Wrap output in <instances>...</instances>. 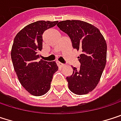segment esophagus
<instances>
[{
  "mask_svg": "<svg viewBox=\"0 0 121 121\" xmlns=\"http://www.w3.org/2000/svg\"><path fill=\"white\" fill-rule=\"evenodd\" d=\"M58 66H60V67H63V66H65V65H64L63 63H60V62H58Z\"/></svg>",
  "mask_w": 121,
  "mask_h": 121,
  "instance_id": "obj_1",
  "label": "esophagus"
}]
</instances>
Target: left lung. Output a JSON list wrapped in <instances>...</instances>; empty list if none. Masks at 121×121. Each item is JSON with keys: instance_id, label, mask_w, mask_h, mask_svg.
Segmentation results:
<instances>
[{"instance_id": "obj_1", "label": "left lung", "mask_w": 121, "mask_h": 121, "mask_svg": "<svg viewBox=\"0 0 121 121\" xmlns=\"http://www.w3.org/2000/svg\"><path fill=\"white\" fill-rule=\"evenodd\" d=\"M58 27L70 37L73 48L82 51L80 67L66 80L69 90L75 94H88L98 85L106 63V42L98 28L80 20L59 22Z\"/></svg>"}]
</instances>
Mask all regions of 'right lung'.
<instances>
[{
    "instance_id": "1",
    "label": "right lung",
    "mask_w": 121,
    "mask_h": 121,
    "mask_svg": "<svg viewBox=\"0 0 121 121\" xmlns=\"http://www.w3.org/2000/svg\"><path fill=\"white\" fill-rule=\"evenodd\" d=\"M58 21H37L25 27L15 36L11 50L15 71L22 87L34 96H42L51 88L53 74L58 68L55 61H39L42 35Z\"/></svg>"
}]
</instances>
